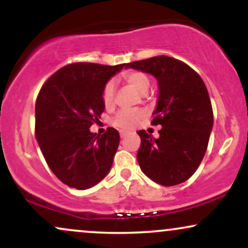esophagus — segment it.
<instances>
[{"mask_svg":"<svg viewBox=\"0 0 248 248\" xmlns=\"http://www.w3.org/2000/svg\"><path fill=\"white\" fill-rule=\"evenodd\" d=\"M120 136H121V139H124L127 136V133L126 132H120Z\"/></svg>","mask_w":248,"mask_h":248,"instance_id":"obj_1","label":"esophagus"}]
</instances>
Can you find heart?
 <instances>
[{
	"label": "heart",
	"instance_id": "b5f03b06",
	"mask_svg": "<svg viewBox=\"0 0 248 248\" xmlns=\"http://www.w3.org/2000/svg\"><path fill=\"white\" fill-rule=\"evenodd\" d=\"M124 79L130 87H133L134 90L138 91L141 94L147 93L148 88H149V78H148L146 73L141 72V71H129V72H126L124 75ZM114 82L108 81L107 84L105 85L104 91H102V102H104L105 107L110 108L114 105ZM142 116H143V113L139 109L121 110V112H119L118 114L115 115V118L113 119V124H114L115 127L121 128V129H132V128L135 127L136 124L141 120Z\"/></svg>",
	"mask_w": 248,
	"mask_h": 248
}]
</instances>
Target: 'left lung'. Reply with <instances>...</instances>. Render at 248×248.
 <instances>
[{"mask_svg": "<svg viewBox=\"0 0 248 248\" xmlns=\"http://www.w3.org/2000/svg\"><path fill=\"white\" fill-rule=\"evenodd\" d=\"M154 76L158 84L154 126L160 136L139 130L138 162L147 177L164 186L183 183L195 173L205 155L213 127L211 101L204 81L186 62L168 56L126 64Z\"/></svg>", "mask_w": 248, "mask_h": 248, "instance_id": "left-lung-1", "label": "left lung"}]
</instances>
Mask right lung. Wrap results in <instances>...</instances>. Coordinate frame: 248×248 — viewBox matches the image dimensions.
<instances>
[{"label":"right lung","instance_id":"obj_1","mask_svg":"<svg viewBox=\"0 0 248 248\" xmlns=\"http://www.w3.org/2000/svg\"><path fill=\"white\" fill-rule=\"evenodd\" d=\"M126 64L107 66L75 62L58 70L43 85L36 101V139L52 172L64 184L86 190L109 172L120 135L108 128L95 136L90 127L105 106L102 91Z\"/></svg>","mask_w":248,"mask_h":248}]
</instances>
